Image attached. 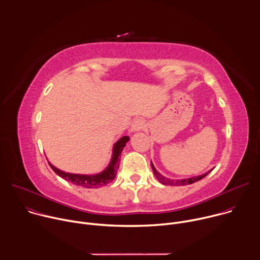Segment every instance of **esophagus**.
Listing matches in <instances>:
<instances>
[{
	"instance_id": "esophagus-1",
	"label": "esophagus",
	"mask_w": 260,
	"mask_h": 260,
	"mask_svg": "<svg viewBox=\"0 0 260 260\" xmlns=\"http://www.w3.org/2000/svg\"><path fill=\"white\" fill-rule=\"evenodd\" d=\"M145 126V120L141 119V118H137L135 119L132 124H131V132H139L141 131L143 127Z\"/></svg>"
}]
</instances>
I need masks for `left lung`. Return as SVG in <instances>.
<instances>
[{
	"instance_id": "left-lung-1",
	"label": "left lung",
	"mask_w": 260,
	"mask_h": 260,
	"mask_svg": "<svg viewBox=\"0 0 260 260\" xmlns=\"http://www.w3.org/2000/svg\"><path fill=\"white\" fill-rule=\"evenodd\" d=\"M151 168H152V171L155 175V178L164 185H171V186H183V185H188V184H192L194 182H198L200 180H202L204 177H206L210 172H212V170H210L209 172L203 174V175H200V176H196V177H191V178H186V179H170V178H167L165 177L164 175H161L153 166V164L151 162Z\"/></svg>"
}]
</instances>
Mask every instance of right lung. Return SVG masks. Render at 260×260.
I'll use <instances>...</instances> for the list:
<instances>
[{
    "label": "right lung",
    "instance_id": "obj_1",
    "mask_svg": "<svg viewBox=\"0 0 260 260\" xmlns=\"http://www.w3.org/2000/svg\"><path fill=\"white\" fill-rule=\"evenodd\" d=\"M128 140H129L128 136H123L114 144L113 150H112V157H111V160L108 167L104 171L98 174L82 175V174L66 173L55 168L54 166H52L50 162L48 164L51 167V169L55 172L56 175H58L59 177H61L68 182H71L73 184L77 185V186H81L84 188H99V187L105 186V185L111 183L115 179L117 170L119 168L120 155Z\"/></svg>",
    "mask_w": 260,
    "mask_h": 260
}]
</instances>
